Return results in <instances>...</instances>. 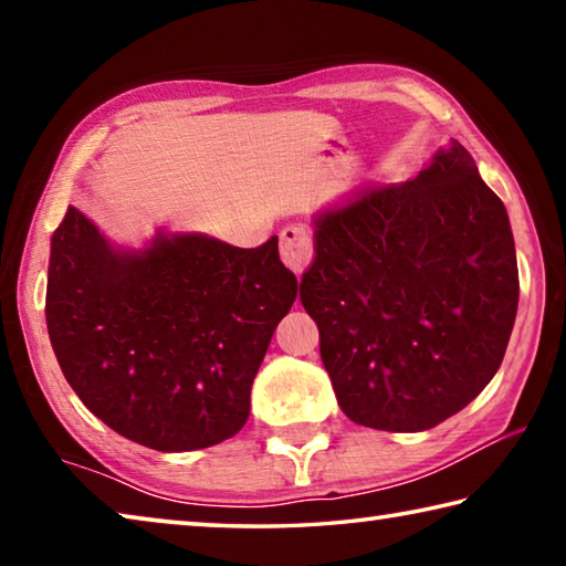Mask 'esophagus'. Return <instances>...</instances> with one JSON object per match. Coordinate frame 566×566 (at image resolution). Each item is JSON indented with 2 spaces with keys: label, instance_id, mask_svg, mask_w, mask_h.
I'll return each instance as SVG.
<instances>
[{
  "label": "esophagus",
  "instance_id": "obj_1",
  "mask_svg": "<svg viewBox=\"0 0 566 566\" xmlns=\"http://www.w3.org/2000/svg\"><path fill=\"white\" fill-rule=\"evenodd\" d=\"M280 254L282 262L290 266L294 274H304L306 266L314 260V239L310 227L290 224L280 234Z\"/></svg>",
  "mask_w": 566,
  "mask_h": 566
}]
</instances>
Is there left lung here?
<instances>
[{
	"label": "left lung",
	"instance_id": "1",
	"mask_svg": "<svg viewBox=\"0 0 566 566\" xmlns=\"http://www.w3.org/2000/svg\"><path fill=\"white\" fill-rule=\"evenodd\" d=\"M314 242L300 296L352 421L424 432L490 385L520 272L502 199L459 142L411 181L322 214Z\"/></svg>",
	"mask_w": 566,
	"mask_h": 566
}]
</instances>
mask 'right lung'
I'll use <instances>...</instances> for the list:
<instances>
[{
	"label": "right lung",
	"instance_id": "obj_1",
	"mask_svg": "<svg viewBox=\"0 0 566 566\" xmlns=\"http://www.w3.org/2000/svg\"><path fill=\"white\" fill-rule=\"evenodd\" d=\"M296 276L276 237L239 249L157 237L119 254L80 209L52 237L46 329L76 397L114 432L191 452L244 427L249 395Z\"/></svg>",
	"mask_w": 566,
	"mask_h": 566
}]
</instances>
